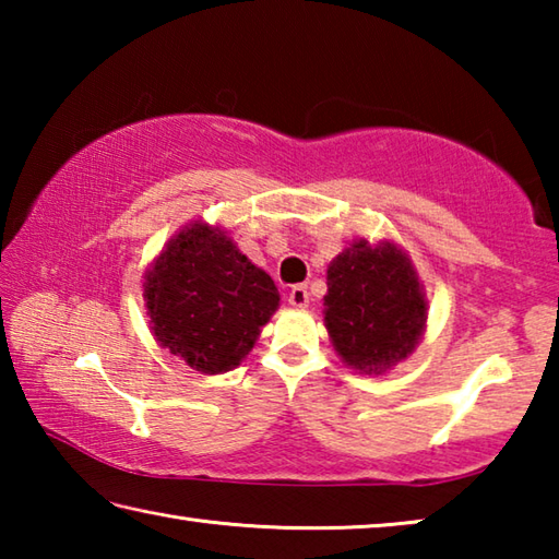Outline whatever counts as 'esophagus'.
I'll list each match as a JSON object with an SVG mask.
<instances>
[{
  "mask_svg": "<svg viewBox=\"0 0 559 559\" xmlns=\"http://www.w3.org/2000/svg\"><path fill=\"white\" fill-rule=\"evenodd\" d=\"M286 300L288 306L293 308H308L310 296H308V288L306 286H290L286 293Z\"/></svg>",
  "mask_w": 559,
  "mask_h": 559,
  "instance_id": "esophagus-1",
  "label": "esophagus"
}]
</instances>
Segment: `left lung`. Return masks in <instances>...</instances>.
<instances>
[{"instance_id":"1","label":"left lung","mask_w":559,"mask_h":559,"mask_svg":"<svg viewBox=\"0 0 559 559\" xmlns=\"http://www.w3.org/2000/svg\"><path fill=\"white\" fill-rule=\"evenodd\" d=\"M323 320L340 359L359 374H384L427 333L429 298L400 243L353 241L330 261Z\"/></svg>"}]
</instances>
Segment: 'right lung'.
<instances>
[{
  "instance_id": "obj_1",
  "label": "right lung",
  "mask_w": 559,
  "mask_h": 559,
  "mask_svg": "<svg viewBox=\"0 0 559 559\" xmlns=\"http://www.w3.org/2000/svg\"><path fill=\"white\" fill-rule=\"evenodd\" d=\"M143 298L159 347L202 374L239 367L281 302L269 273L202 219L163 246L143 276Z\"/></svg>"
}]
</instances>
